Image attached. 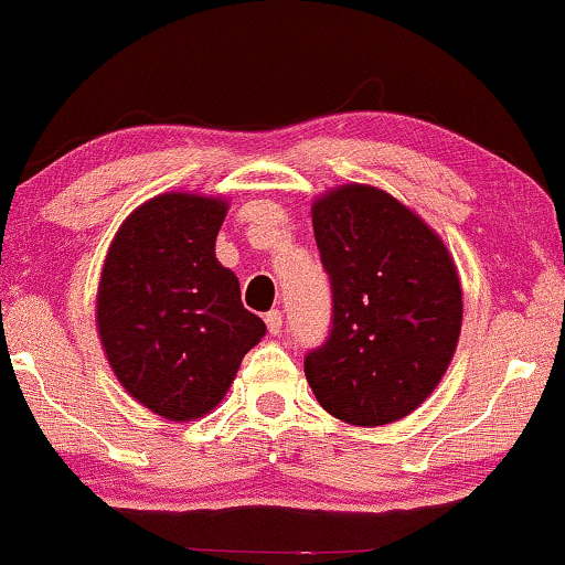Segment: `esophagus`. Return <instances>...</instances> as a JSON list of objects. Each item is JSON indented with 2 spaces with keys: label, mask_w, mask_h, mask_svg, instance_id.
Instances as JSON below:
<instances>
[{
  "label": "esophagus",
  "mask_w": 565,
  "mask_h": 565,
  "mask_svg": "<svg viewBox=\"0 0 565 565\" xmlns=\"http://www.w3.org/2000/svg\"><path fill=\"white\" fill-rule=\"evenodd\" d=\"M265 323H267V331L273 337H277L282 331V313L280 311H269L267 316H265Z\"/></svg>",
  "instance_id": "34e87169"
}]
</instances>
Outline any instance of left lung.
I'll use <instances>...</instances> for the list:
<instances>
[{"label":"left lung","instance_id":"left-lung-1","mask_svg":"<svg viewBox=\"0 0 565 565\" xmlns=\"http://www.w3.org/2000/svg\"><path fill=\"white\" fill-rule=\"evenodd\" d=\"M313 234L331 280L327 344L306 377L331 416L354 427L404 419L450 367L462 327L452 254L412 207L347 182L313 200Z\"/></svg>","mask_w":565,"mask_h":565}]
</instances>
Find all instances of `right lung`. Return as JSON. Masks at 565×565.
Masks as SVG:
<instances>
[{
    "label": "right lung",
    "mask_w": 565,
    "mask_h": 565,
    "mask_svg": "<svg viewBox=\"0 0 565 565\" xmlns=\"http://www.w3.org/2000/svg\"><path fill=\"white\" fill-rule=\"evenodd\" d=\"M228 200L161 192L120 223L97 288V334L136 404L182 424L211 414L265 321L215 259Z\"/></svg>",
    "instance_id": "obj_1"
}]
</instances>
